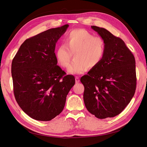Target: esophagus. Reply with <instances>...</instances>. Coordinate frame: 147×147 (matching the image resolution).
Segmentation results:
<instances>
[{
    "instance_id": "esophagus-1",
    "label": "esophagus",
    "mask_w": 147,
    "mask_h": 147,
    "mask_svg": "<svg viewBox=\"0 0 147 147\" xmlns=\"http://www.w3.org/2000/svg\"><path fill=\"white\" fill-rule=\"evenodd\" d=\"M75 82H76L77 83L80 82V78L78 77H75Z\"/></svg>"
}]
</instances>
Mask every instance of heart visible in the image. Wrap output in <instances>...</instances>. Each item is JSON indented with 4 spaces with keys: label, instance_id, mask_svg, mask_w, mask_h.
Instances as JSON below:
<instances>
[{
    "label": "heart",
    "instance_id": "b5f03b06",
    "mask_svg": "<svg viewBox=\"0 0 147 147\" xmlns=\"http://www.w3.org/2000/svg\"><path fill=\"white\" fill-rule=\"evenodd\" d=\"M105 44L100 37H96L89 31L78 29L67 34L65 44L57 48L56 57L58 64L64 68L69 65L72 53L75 57L69 67L68 72L81 74L88 69L98 65L104 56Z\"/></svg>",
    "mask_w": 147,
    "mask_h": 147
}]
</instances>
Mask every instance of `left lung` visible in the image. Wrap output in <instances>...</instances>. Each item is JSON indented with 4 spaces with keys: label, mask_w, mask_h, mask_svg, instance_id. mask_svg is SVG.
<instances>
[{
    "label": "left lung",
    "mask_w": 147,
    "mask_h": 147,
    "mask_svg": "<svg viewBox=\"0 0 147 147\" xmlns=\"http://www.w3.org/2000/svg\"><path fill=\"white\" fill-rule=\"evenodd\" d=\"M104 40V56L80 81L86 108L99 119L112 118L126 108L136 89V61L125 43L104 28L92 26Z\"/></svg>",
    "instance_id": "8db88e82"
}]
</instances>
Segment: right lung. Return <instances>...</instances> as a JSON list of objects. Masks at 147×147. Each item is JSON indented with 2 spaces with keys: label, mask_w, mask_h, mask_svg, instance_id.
Here are the masks:
<instances>
[{
  "label": "right lung",
  "mask_w": 147,
  "mask_h": 147,
  "mask_svg": "<svg viewBox=\"0 0 147 147\" xmlns=\"http://www.w3.org/2000/svg\"><path fill=\"white\" fill-rule=\"evenodd\" d=\"M68 27L50 29L26 39L12 61L15 99L24 112L38 121H50L59 115L75 84L73 75H65L57 65L55 53Z\"/></svg>",
  "instance_id": "obj_1"
}]
</instances>
